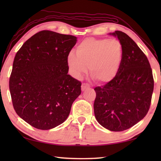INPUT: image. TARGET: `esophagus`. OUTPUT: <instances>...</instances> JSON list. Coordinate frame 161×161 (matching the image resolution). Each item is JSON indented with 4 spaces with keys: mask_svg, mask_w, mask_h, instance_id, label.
Masks as SVG:
<instances>
[{
    "mask_svg": "<svg viewBox=\"0 0 161 161\" xmlns=\"http://www.w3.org/2000/svg\"><path fill=\"white\" fill-rule=\"evenodd\" d=\"M90 88V85L88 84L83 83L81 84V90L82 91H85L86 89H87V88Z\"/></svg>",
    "mask_w": 161,
    "mask_h": 161,
    "instance_id": "esophagus-1",
    "label": "esophagus"
}]
</instances>
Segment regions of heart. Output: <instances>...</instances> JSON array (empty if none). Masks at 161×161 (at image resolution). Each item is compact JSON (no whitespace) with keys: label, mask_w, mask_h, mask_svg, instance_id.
Here are the masks:
<instances>
[{"label":"heart","mask_w":161,"mask_h":161,"mask_svg":"<svg viewBox=\"0 0 161 161\" xmlns=\"http://www.w3.org/2000/svg\"><path fill=\"white\" fill-rule=\"evenodd\" d=\"M123 59L122 43L116 39L87 38L77 46L76 55L68 57V68L75 77L86 73L89 67L91 77L99 83H107L114 79Z\"/></svg>","instance_id":"1"}]
</instances>
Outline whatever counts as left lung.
Instances as JSON below:
<instances>
[{
    "instance_id": "obj_1",
    "label": "left lung",
    "mask_w": 161,
    "mask_h": 161,
    "mask_svg": "<svg viewBox=\"0 0 161 161\" xmlns=\"http://www.w3.org/2000/svg\"><path fill=\"white\" fill-rule=\"evenodd\" d=\"M110 35L122 43L123 59L116 76L94 88V113L104 128L122 131L137 124L147 114L154 81L147 57L134 41L121 31Z\"/></svg>"
}]
</instances>
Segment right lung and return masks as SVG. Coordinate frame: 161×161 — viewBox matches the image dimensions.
<instances>
[{
    "label": "right lung",
    "instance_id": "obj_1",
    "mask_svg": "<svg viewBox=\"0 0 161 161\" xmlns=\"http://www.w3.org/2000/svg\"><path fill=\"white\" fill-rule=\"evenodd\" d=\"M77 37L43 30L16 53L9 87L14 108L33 127L48 130L67 119L81 94V81L68 75Z\"/></svg>",
    "mask_w": 161,
    "mask_h": 161
}]
</instances>
